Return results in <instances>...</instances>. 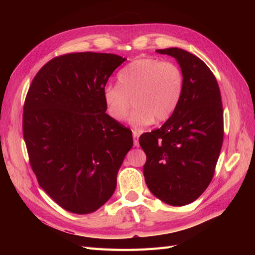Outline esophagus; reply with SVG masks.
<instances>
[{"instance_id":"1","label":"esophagus","mask_w":255,"mask_h":255,"mask_svg":"<svg viewBox=\"0 0 255 255\" xmlns=\"http://www.w3.org/2000/svg\"><path fill=\"white\" fill-rule=\"evenodd\" d=\"M138 138H139V133L136 132V130H133V139H134V145L135 146H139V141H138Z\"/></svg>"}]
</instances>
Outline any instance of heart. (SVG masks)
<instances>
[{
  "label": "heart",
  "instance_id": "heart-1",
  "mask_svg": "<svg viewBox=\"0 0 255 255\" xmlns=\"http://www.w3.org/2000/svg\"><path fill=\"white\" fill-rule=\"evenodd\" d=\"M184 87L183 73L171 61L138 58L118 73V85H106L102 96L107 115L126 120L133 99L134 111L128 119L134 128L141 129L156 120H167L179 104Z\"/></svg>",
  "mask_w": 255,
  "mask_h": 255
}]
</instances>
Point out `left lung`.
I'll return each instance as SVG.
<instances>
[{
	"label": "left lung",
	"instance_id": "obj_1",
	"mask_svg": "<svg viewBox=\"0 0 255 255\" xmlns=\"http://www.w3.org/2000/svg\"><path fill=\"white\" fill-rule=\"evenodd\" d=\"M172 56L184 78L183 94L163 126L144 133L146 186L161 201L183 206L210 185L223 140V111L217 80L204 61L179 48L156 50Z\"/></svg>",
	"mask_w": 255,
	"mask_h": 255
}]
</instances>
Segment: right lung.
I'll list each match as a JSON object with an SVG mask.
<instances>
[{"label":"right lung","instance_id":"add662e5","mask_svg":"<svg viewBox=\"0 0 255 255\" xmlns=\"http://www.w3.org/2000/svg\"><path fill=\"white\" fill-rule=\"evenodd\" d=\"M127 59L110 53L53 58L34 78L23 136L40 187L64 210L96 212L113 196L132 132L105 114L102 91Z\"/></svg>","mask_w":255,"mask_h":255}]
</instances>
